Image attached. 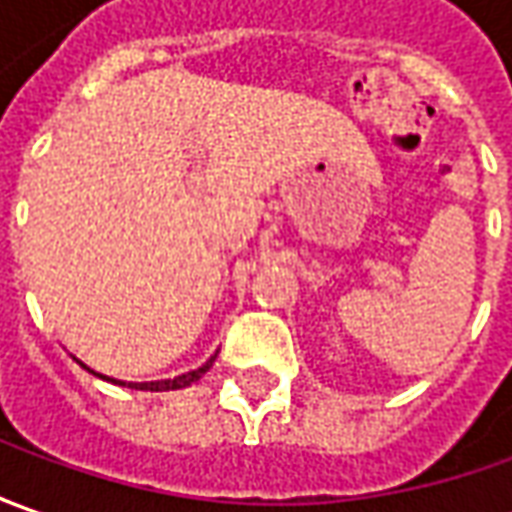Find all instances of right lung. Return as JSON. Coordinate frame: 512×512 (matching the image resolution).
Listing matches in <instances>:
<instances>
[{
  "label": "right lung",
  "instance_id": "obj_1",
  "mask_svg": "<svg viewBox=\"0 0 512 512\" xmlns=\"http://www.w3.org/2000/svg\"><path fill=\"white\" fill-rule=\"evenodd\" d=\"M212 362V360H209ZM209 362H206V365H203V368H198V371H189V374H184V377H178V379H172V382H164V385H161V388H158V385H155V391H164V388H167L169 391V385H172V388H186V385H192V382H195V379H201L203 374H206V371H209ZM144 388H147V385H144ZM152 391V388H150Z\"/></svg>",
  "mask_w": 512,
  "mask_h": 512
}]
</instances>
